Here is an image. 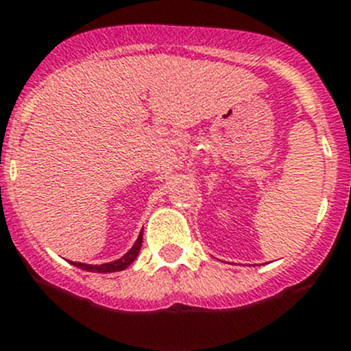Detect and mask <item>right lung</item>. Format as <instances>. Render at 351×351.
I'll return each mask as SVG.
<instances>
[{"label":"right lung","mask_w":351,"mask_h":351,"mask_svg":"<svg viewBox=\"0 0 351 351\" xmlns=\"http://www.w3.org/2000/svg\"><path fill=\"white\" fill-rule=\"evenodd\" d=\"M142 239H143V230L140 232L135 244L131 245V250L128 251L124 256H121L119 260H114V261H109V263H101V265H90V263H77V261H71V265L81 268V270L97 271V274H112V271H121L124 270V268L130 267V265L136 260V256H138L140 253V247H142Z\"/></svg>","instance_id":"right-lung-1"}]
</instances>
